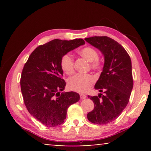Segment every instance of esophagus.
I'll return each mask as SVG.
<instances>
[{
	"instance_id": "1",
	"label": "esophagus",
	"mask_w": 151,
	"mask_h": 151,
	"mask_svg": "<svg viewBox=\"0 0 151 151\" xmlns=\"http://www.w3.org/2000/svg\"><path fill=\"white\" fill-rule=\"evenodd\" d=\"M80 97H81V99H86V96L85 95V94H80Z\"/></svg>"
}]
</instances>
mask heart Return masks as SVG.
<instances>
[{
    "instance_id": "b5f03b06",
    "label": "heart",
    "mask_w": 151,
    "mask_h": 151,
    "mask_svg": "<svg viewBox=\"0 0 151 151\" xmlns=\"http://www.w3.org/2000/svg\"><path fill=\"white\" fill-rule=\"evenodd\" d=\"M79 55L91 62V67L93 70H99L103 65V60L99 57L97 50L91 47H84L78 51ZM63 70L67 75H73L75 72V62L73 56L69 53L64 55L60 60ZM95 81V78L91 74H77L71 77L68 81L70 90L85 93L87 91Z\"/></svg>"
}]
</instances>
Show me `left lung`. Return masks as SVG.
<instances>
[{"label":"left lung","mask_w":151,"mask_h":151,"mask_svg":"<svg viewBox=\"0 0 151 151\" xmlns=\"http://www.w3.org/2000/svg\"><path fill=\"white\" fill-rule=\"evenodd\" d=\"M85 40L104 57L103 72L94 86L104 95L88 96L94 106L87 114V119L94 124H108L118 118L129 101L133 87L131 58L121 45L106 36L86 38Z\"/></svg>","instance_id":"8db88e82"}]
</instances>
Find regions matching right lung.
Returning a JSON list of instances; mask_svg holds the SVG:
<instances>
[{"label": "right lung", "instance_id": "obj_1", "mask_svg": "<svg viewBox=\"0 0 151 151\" xmlns=\"http://www.w3.org/2000/svg\"><path fill=\"white\" fill-rule=\"evenodd\" d=\"M85 43L82 39L52 40L36 48L24 64L20 81L24 103L29 113L45 126L62 124L68 107L80 99L75 92L60 93L66 85L60 60Z\"/></svg>", "mask_w": 151, "mask_h": 151}]
</instances>
